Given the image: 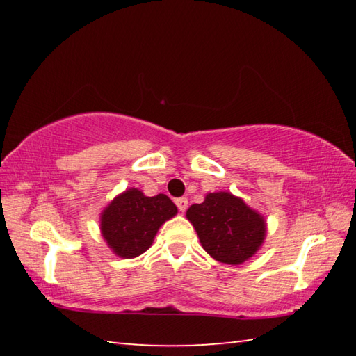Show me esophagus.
Segmentation results:
<instances>
[{
	"instance_id": "34e87169",
	"label": "esophagus",
	"mask_w": 356,
	"mask_h": 356,
	"mask_svg": "<svg viewBox=\"0 0 356 356\" xmlns=\"http://www.w3.org/2000/svg\"><path fill=\"white\" fill-rule=\"evenodd\" d=\"M176 206H177L180 212H185L186 207H188V200H186V197H177Z\"/></svg>"
}]
</instances>
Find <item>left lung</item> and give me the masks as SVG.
<instances>
[{"mask_svg":"<svg viewBox=\"0 0 356 356\" xmlns=\"http://www.w3.org/2000/svg\"><path fill=\"white\" fill-rule=\"evenodd\" d=\"M186 218L195 226L202 248L216 261L238 265L259 250L265 238V221L231 193H209L202 204H193Z\"/></svg>","mask_w":356,"mask_h":356,"instance_id":"8db88e82","label":"left lung"}]
</instances>
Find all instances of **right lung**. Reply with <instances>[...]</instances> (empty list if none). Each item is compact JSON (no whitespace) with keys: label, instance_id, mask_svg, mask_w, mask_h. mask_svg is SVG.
I'll return each instance as SVG.
<instances>
[{"label":"right lung","instance_id":"obj_1","mask_svg":"<svg viewBox=\"0 0 356 356\" xmlns=\"http://www.w3.org/2000/svg\"><path fill=\"white\" fill-rule=\"evenodd\" d=\"M176 213L177 207L166 195L147 197L131 188L114 197L102 212L100 229L118 256L131 259L152 245L159 227Z\"/></svg>","mask_w":356,"mask_h":356}]
</instances>
